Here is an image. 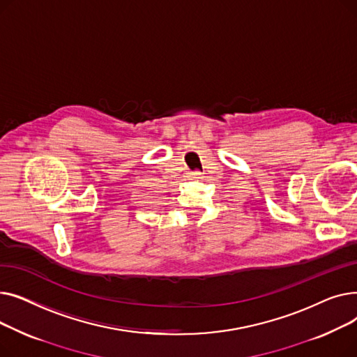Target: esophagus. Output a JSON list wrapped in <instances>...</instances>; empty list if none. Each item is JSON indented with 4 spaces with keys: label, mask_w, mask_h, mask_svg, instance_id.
I'll return each mask as SVG.
<instances>
[{
    "label": "esophagus",
    "mask_w": 357,
    "mask_h": 357,
    "mask_svg": "<svg viewBox=\"0 0 357 357\" xmlns=\"http://www.w3.org/2000/svg\"><path fill=\"white\" fill-rule=\"evenodd\" d=\"M201 175H202V174H201L199 171H195V172H191V174H190L191 179H199V178H201Z\"/></svg>",
    "instance_id": "34e87169"
}]
</instances>
